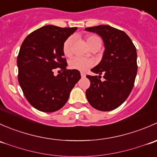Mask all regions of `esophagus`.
Wrapping results in <instances>:
<instances>
[{
    "instance_id": "34e87169",
    "label": "esophagus",
    "mask_w": 157,
    "mask_h": 157,
    "mask_svg": "<svg viewBox=\"0 0 157 157\" xmlns=\"http://www.w3.org/2000/svg\"><path fill=\"white\" fill-rule=\"evenodd\" d=\"M80 75H81V77H86L85 74H83V73H81V74H80Z\"/></svg>"
}]
</instances>
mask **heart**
Wrapping results in <instances>:
<instances>
[{
	"instance_id": "obj_1",
	"label": "heart",
	"mask_w": 157,
	"mask_h": 157,
	"mask_svg": "<svg viewBox=\"0 0 157 157\" xmlns=\"http://www.w3.org/2000/svg\"><path fill=\"white\" fill-rule=\"evenodd\" d=\"M86 42L89 46L91 48L95 44L100 42L102 43V41L98 36L95 35H90L86 36ZM73 37H68L63 43L62 50L63 53L65 56H70L71 55V47H72ZM93 65V61L90 59H86V58H80V57H74L69 61V67L71 68L80 71H85L86 70L91 67Z\"/></svg>"
}]
</instances>
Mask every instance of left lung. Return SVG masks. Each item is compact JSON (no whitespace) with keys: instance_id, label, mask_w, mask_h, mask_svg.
<instances>
[{"instance_id":"left-lung-1","label":"left lung","mask_w":157,"mask_h":157,"mask_svg":"<svg viewBox=\"0 0 157 157\" xmlns=\"http://www.w3.org/2000/svg\"><path fill=\"white\" fill-rule=\"evenodd\" d=\"M85 30L102 37L105 52L102 61L91 69L99 76L86 75L90 86L86 96L97 110H113L121 105L131 93L137 71V51L124 32L108 25L93 26ZM103 74L104 80H101Z\"/></svg>"}]
</instances>
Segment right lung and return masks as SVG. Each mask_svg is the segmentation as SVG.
<instances>
[{
	"label": "right lung",
	"mask_w": 157,
	"mask_h": 157,
	"mask_svg": "<svg viewBox=\"0 0 157 157\" xmlns=\"http://www.w3.org/2000/svg\"><path fill=\"white\" fill-rule=\"evenodd\" d=\"M77 29L47 25L28 35L22 43L17 57L18 81L28 102L41 112L62 108L80 79V71L66 69L62 50L64 41ZM56 68L63 72L55 76Z\"/></svg>",
	"instance_id": "right-lung-1"
}]
</instances>
